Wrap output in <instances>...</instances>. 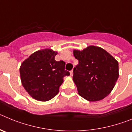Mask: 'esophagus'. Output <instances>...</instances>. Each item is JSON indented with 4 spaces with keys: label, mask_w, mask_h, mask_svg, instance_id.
<instances>
[{
    "label": "esophagus",
    "mask_w": 132,
    "mask_h": 132,
    "mask_svg": "<svg viewBox=\"0 0 132 132\" xmlns=\"http://www.w3.org/2000/svg\"><path fill=\"white\" fill-rule=\"evenodd\" d=\"M73 70H71V71H70V74H71V75H73Z\"/></svg>",
    "instance_id": "1"
}]
</instances>
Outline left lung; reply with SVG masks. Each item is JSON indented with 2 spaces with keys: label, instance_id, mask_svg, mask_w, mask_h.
<instances>
[{
  "label": "left lung",
  "instance_id": "1",
  "mask_svg": "<svg viewBox=\"0 0 132 132\" xmlns=\"http://www.w3.org/2000/svg\"><path fill=\"white\" fill-rule=\"evenodd\" d=\"M79 64L73 69V81L80 96L98 101L112 90L119 76L118 63L101 47L88 46L82 51L74 50Z\"/></svg>",
  "mask_w": 132,
  "mask_h": 132
}]
</instances>
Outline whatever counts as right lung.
<instances>
[{
	"instance_id": "add662e5",
	"label": "right lung",
	"mask_w": 132,
	"mask_h": 132,
	"mask_svg": "<svg viewBox=\"0 0 132 132\" xmlns=\"http://www.w3.org/2000/svg\"><path fill=\"white\" fill-rule=\"evenodd\" d=\"M57 52L45 49L39 50L26 59L20 68L22 84L30 96L37 101H47L57 94L63 77L69 72L65 63L57 61Z\"/></svg>"
}]
</instances>
